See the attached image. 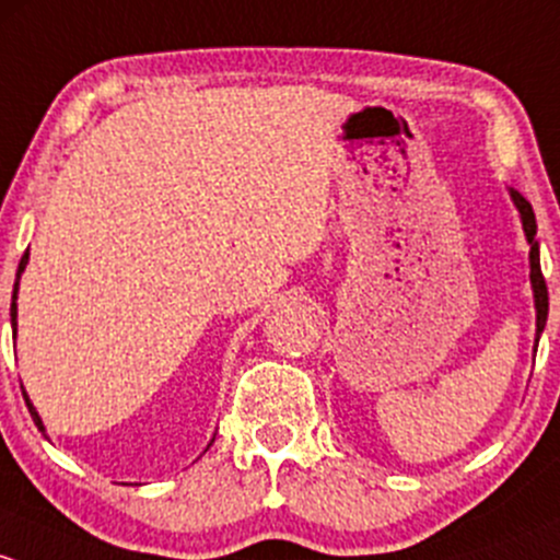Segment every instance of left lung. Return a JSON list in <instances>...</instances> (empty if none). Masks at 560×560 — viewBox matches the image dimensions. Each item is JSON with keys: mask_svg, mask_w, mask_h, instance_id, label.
<instances>
[{"mask_svg": "<svg viewBox=\"0 0 560 560\" xmlns=\"http://www.w3.org/2000/svg\"><path fill=\"white\" fill-rule=\"evenodd\" d=\"M512 199H515L517 210H521L523 218V232H526L528 245H532V285H534V302H537V342H539V334L547 323V282L545 275H541L539 267V242H537V218H534L532 205L523 199V194L510 191Z\"/></svg>", "mask_w": 560, "mask_h": 560, "instance_id": "8db88e82", "label": "left lung"}]
</instances>
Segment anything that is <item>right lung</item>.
<instances>
[{"instance_id":"right-lung-1","label":"right lung","mask_w":560,"mask_h":560,"mask_svg":"<svg viewBox=\"0 0 560 560\" xmlns=\"http://www.w3.org/2000/svg\"><path fill=\"white\" fill-rule=\"evenodd\" d=\"M26 261H28V250L23 253V258H21V264H19V278H21V272H23V267H26ZM19 278H15V291H13V304H10V318H13V328H15V315H19V304H15V293H19ZM26 407H28V412H32V418H34V423H37V429L39 431H45V425H43V420H39V415H37V409L32 407V401H28V396H26Z\"/></svg>"}]
</instances>
